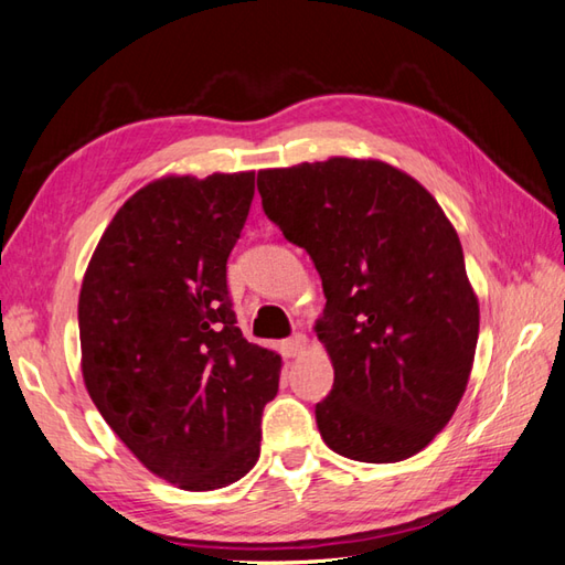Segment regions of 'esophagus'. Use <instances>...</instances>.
<instances>
[{"instance_id": "obj_1", "label": "esophagus", "mask_w": 565, "mask_h": 565, "mask_svg": "<svg viewBox=\"0 0 565 565\" xmlns=\"http://www.w3.org/2000/svg\"><path fill=\"white\" fill-rule=\"evenodd\" d=\"M306 347H308L306 334L298 332V334H294V338L281 342V354H284L286 359H294V356H298V354H303Z\"/></svg>"}]
</instances>
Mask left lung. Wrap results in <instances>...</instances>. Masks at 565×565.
Listing matches in <instances>:
<instances>
[{
  "instance_id": "left-lung-1",
  "label": "left lung",
  "mask_w": 565,
  "mask_h": 565,
  "mask_svg": "<svg viewBox=\"0 0 565 565\" xmlns=\"http://www.w3.org/2000/svg\"><path fill=\"white\" fill-rule=\"evenodd\" d=\"M257 189L328 298L316 322L334 369L316 405L322 441L366 463L425 449L461 401L478 342L454 225L423 184L379 160L262 170Z\"/></svg>"
}]
</instances>
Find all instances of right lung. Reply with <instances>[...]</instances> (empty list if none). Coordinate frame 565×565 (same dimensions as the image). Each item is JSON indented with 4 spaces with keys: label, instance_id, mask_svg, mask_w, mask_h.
<instances>
[{
    "label": "right lung",
    "instance_id": "add662e5",
    "mask_svg": "<svg viewBox=\"0 0 565 565\" xmlns=\"http://www.w3.org/2000/svg\"><path fill=\"white\" fill-rule=\"evenodd\" d=\"M255 172L164 177L106 227L79 291L82 376L138 461L184 490L239 481L259 459L281 356L243 338L227 257Z\"/></svg>",
    "mask_w": 565,
    "mask_h": 565
}]
</instances>
